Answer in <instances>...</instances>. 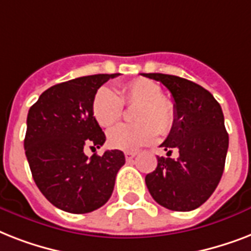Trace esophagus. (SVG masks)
I'll list each match as a JSON object with an SVG mask.
<instances>
[{"label":"esophagus","mask_w":251,"mask_h":251,"mask_svg":"<svg viewBox=\"0 0 251 251\" xmlns=\"http://www.w3.org/2000/svg\"><path fill=\"white\" fill-rule=\"evenodd\" d=\"M137 155H138L137 151H126V152H125L126 161H131L134 159V157L137 156Z\"/></svg>","instance_id":"34e87169"}]
</instances>
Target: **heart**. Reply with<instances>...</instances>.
<instances>
[{
    "label": "heart",
    "mask_w": 251,
    "mask_h": 251,
    "mask_svg": "<svg viewBox=\"0 0 251 251\" xmlns=\"http://www.w3.org/2000/svg\"><path fill=\"white\" fill-rule=\"evenodd\" d=\"M124 105H137L131 125H118L106 134L112 149L130 151L155 141L157 131L168 134L176 124V108L171 99L161 95V87L151 79L137 78L122 84L114 92L108 87L96 91L92 99V114L102 127L117 124Z\"/></svg>",
    "instance_id": "1"
}]
</instances>
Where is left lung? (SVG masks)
<instances>
[{
	"instance_id": "left-lung-1",
	"label": "left lung",
	"mask_w": 251,
	"mask_h": 251,
	"mask_svg": "<svg viewBox=\"0 0 251 251\" xmlns=\"http://www.w3.org/2000/svg\"><path fill=\"white\" fill-rule=\"evenodd\" d=\"M159 80L172 94L176 124L161 147L177 159L157 157V167L146 176L150 194L172 211H191L202 206L220 182L229 137L222 106L202 86L176 75L143 74Z\"/></svg>"
}]
</instances>
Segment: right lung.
Masks as SVG:
<instances>
[{
  "mask_svg": "<svg viewBox=\"0 0 251 251\" xmlns=\"http://www.w3.org/2000/svg\"><path fill=\"white\" fill-rule=\"evenodd\" d=\"M120 74H96L68 80L44 91L28 110L25 151L33 181L53 206L87 214L104 206L125 155L120 150L88 157L105 134L92 114L96 91Z\"/></svg>",
  "mask_w": 251,
  "mask_h": 251,
  "instance_id": "add662e5",
  "label": "right lung"
}]
</instances>
